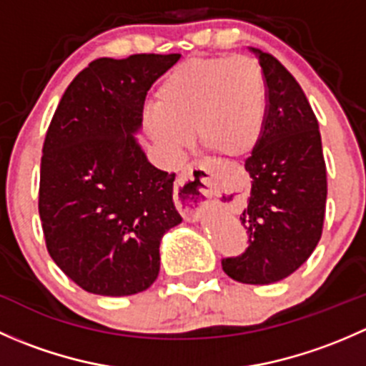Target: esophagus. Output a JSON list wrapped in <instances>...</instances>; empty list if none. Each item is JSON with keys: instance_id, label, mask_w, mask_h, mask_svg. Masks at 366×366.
<instances>
[{"instance_id": "1", "label": "esophagus", "mask_w": 366, "mask_h": 366, "mask_svg": "<svg viewBox=\"0 0 366 366\" xmlns=\"http://www.w3.org/2000/svg\"><path fill=\"white\" fill-rule=\"evenodd\" d=\"M210 166L194 162L184 169L175 184V202L186 221H197L202 214V207L209 200Z\"/></svg>"}]
</instances>
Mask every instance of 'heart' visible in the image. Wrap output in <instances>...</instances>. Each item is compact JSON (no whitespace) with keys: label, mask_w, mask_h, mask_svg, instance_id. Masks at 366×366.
Segmentation results:
<instances>
[{"label":"heart","mask_w":366,"mask_h":366,"mask_svg":"<svg viewBox=\"0 0 366 366\" xmlns=\"http://www.w3.org/2000/svg\"><path fill=\"white\" fill-rule=\"evenodd\" d=\"M267 108V81L254 58H189L162 79L145 127L172 161L182 157L193 131L205 150L239 159L260 142Z\"/></svg>","instance_id":"heart-1"}]
</instances>
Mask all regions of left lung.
<instances>
[{
    "instance_id": "1",
    "label": "left lung",
    "mask_w": 366,
    "mask_h": 366,
    "mask_svg": "<svg viewBox=\"0 0 366 366\" xmlns=\"http://www.w3.org/2000/svg\"><path fill=\"white\" fill-rule=\"evenodd\" d=\"M265 74L264 132L246 159L252 193L241 214L248 248L223 258V271L249 285H269L297 271L322 235L327 179L319 122L299 83L272 54L252 47Z\"/></svg>"
}]
</instances>
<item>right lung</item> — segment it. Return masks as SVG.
Returning <instances> with one entry per match:
<instances>
[{
  "label": "right lung",
  "mask_w": 366,
  "mask_h": 366,
  "mask_svg": "<svg viewBox=\"0 0 366 366\" xmlns=\"http://www.w3.org/2000/svg\"><path fill=\"white\" fill-rule=\"evenodd\" d=\"M180 54L99 58L53 114L40 162L39 214L47 252L83 290L143 292L159 274V244L182 221L175 173L150 164L134 134L147 92Z\"/></svg>",
  "instance_id": "obj_1"
}]
</instances>
